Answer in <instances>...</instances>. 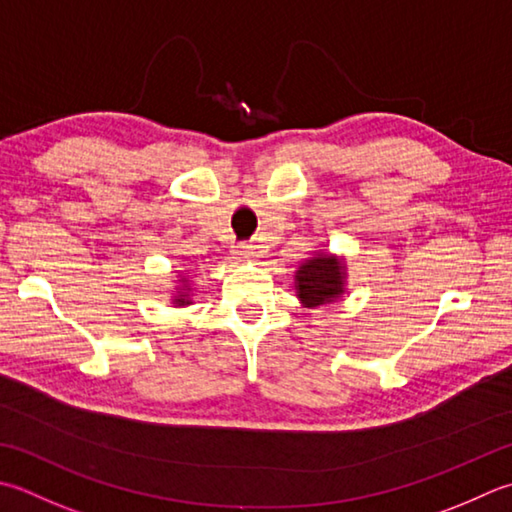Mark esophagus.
I'll return each instance as SVG.
<instances>
[{
    "label": "esophagus",
    "mask_w": 512,
    "mask_h": 512,
    "mask_svg": "<svg viewBox=\"0 0 512 512\" xmlns=\"http://www.w3.org/2000/svg\"><path fill=\"white\" fill-rule=\"evenodd\" d=\"M235 257L239 262H259V250L255 246H237Z\"/></svg>",
    "instance_id": "34e87169"
}]
</instances>
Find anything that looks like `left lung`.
<instances>
[{
	"label": "left lung",
	"mask_w": 512,
	"mask_h": 512,
	"mask_svg": "<svg viewBox=\"0 0 512 512\" xmlns=\"http://www.w3.org/2000/svg\"><path fill=\"white\" fill-rule=\"evenodd\" d=\"M295 293L302 308L317 310L335 304L348 293V266L344 255L319 248L295 270Z\"/></svg>",
	"instance_id": "8db88e82"
}]
</instances>
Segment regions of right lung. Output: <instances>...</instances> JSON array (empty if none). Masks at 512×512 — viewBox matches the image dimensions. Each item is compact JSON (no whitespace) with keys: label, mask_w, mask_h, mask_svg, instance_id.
I'll return each mask as SVG.
<instances>
[{"label":"right lung","mask_w":512,"mask_h":512,"mask_svg":"<svg viewBox=\"0 0 512 512\" xmlns=\"http://www.w3.org/2000/svg\"><path fill=\"white\" fill-rule=\"evenodd\" d=\"M193 302H195V284H193V277L184 270V273H177L175 288L173 293H170V304L177 308H186Z\"/></svg>","instance_id":"obj_1"}]
</instances>
